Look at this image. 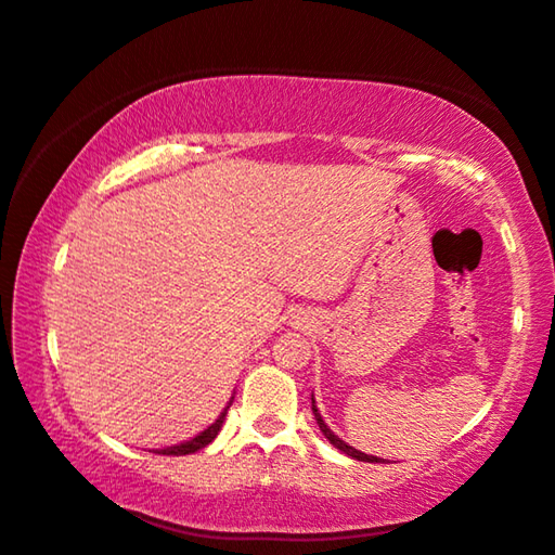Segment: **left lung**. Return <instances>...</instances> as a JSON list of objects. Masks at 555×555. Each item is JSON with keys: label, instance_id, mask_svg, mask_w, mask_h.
Wrapping results in <instances>:
<instances>
[{"label": "left lung", "instance_id": "left-lung-1", "mask_svg": "<svg viewBox=\"0 0 555 555\" xmlns=\"http://www.w3.org/2000/svg\"><path fill=\"white\" fill-rule=\"evenodd\" d=\"M312 412H314V420H317V424H320V429H322V434L326 436L328 441H332L338 451H344L346 455H350V457H356V460H362V463H379V457H374V455H367V453H360V451H356V448L352 446H348L346 441H340L338 436L326 427V422L322 420V415H320V410H317V405H314V398H312Z\"/></svg>", "mask_w": 555, "mask_h": 555}]
</instances>
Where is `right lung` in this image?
<instances>
[{
	"instance_id": "add662e5",
	"label": "right lung",
	"mask_w": 555,
	"mask_h": 555,
	"mask_svg": "<svg viewBox=\"0 0 555 555\" xmlns=\"http://www.w3.org/2000/svg\"><path fill=\"white\" fill-rule=\"evenodd\" d=\"M233 403V400H231ZM231 403L227 405V410L221 412L219 415V420L211 424V427H207L203 434H197L195 439H191V441H185V443H179V446H171V448H164V451H155V453H162V455H188V453H195V451H199V448H205V446H209L211 441L217 439V434H219V429H221V424H223V420H227V412H229V408H231Z\"/></svg>"
}]
</instances>
